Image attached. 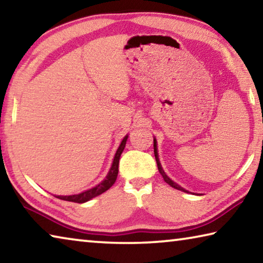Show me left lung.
Segmentation results:
<instances>
[{
  "mask_svg": "<svg viewBox=\"0 0 263 263\" xmlns=\"http://www.w3.org/2000/svg\"><path fill=\"white\" fill-rule=\"evenodd\" d=\"M154 155H155V160H157V164H158V169H159V172H160V174L162 175V177H163V180H164V182H166V183H168L169 185L171 186H173V188H175V189H177V190H181V191H184V193H189L188 190H185V189H183L182 188V186H180L179 184H176L174 181H172L171 179H169V177L166 175V173L163 172V169H162V167H161V163H160V161H159V157H158V148H157V139H155L154 138Z\"/></svg>",
  "mask_w": 263,
  "mask_h": 263,
  "instance_id": "left-lung-1",
  "label": "left lung"
}]
</instances>
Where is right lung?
Returning <instances> with one entry per match:
<instances>
[{"label":"right lung","instance_id":"1","mask_svg":"<svg viewBox=\"0 0 263 263\" xmlns=\"http://www.w3.org/2000/svg\"><path fill=\"white\" fill-rule=\"evenodd\" d=\"M127 137H128V136L124 137V139L122 140L121 145H119L117 152H116V154H115L112 166H111L110 171H109V173H108V175H106L105 179H104L103 181H102L100 184H97L96 186H94V188L83 191V193H81V194L70 195V196H55V197L59 198V199H64V201H68V202L84 203V202L90 201L91 198H94V197H96V196L103 194L104 191L110 189L111 186L114 185L115 182H116V179H117L119 158H121V154L123 153L124 147H125Z\"/></svg>","mask_w":263,"mask_h":263}]
</instances>
